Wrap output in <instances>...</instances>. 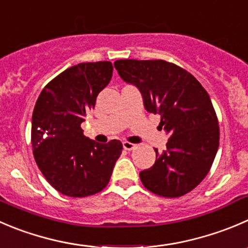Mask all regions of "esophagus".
Returning <instances> with one entry per match:
<instances>
[{
    "instance_id": "34e87169",
    "label": "esophagus",
    "mask_w": 248,
    "mask_h": 248,
    "mask_svg": "<svg viewBox=\"0 0 248 248\" xmlns=\"http://www.w3.org/2000/svg\"><path fill=\"white\" fill-rule=\"evenodd\" d=\"M122 145H124V148L126 149V150H133V149L137 146L136 144L129 143V141H124V143H122Z\"/></svg>"
}]
</instances>
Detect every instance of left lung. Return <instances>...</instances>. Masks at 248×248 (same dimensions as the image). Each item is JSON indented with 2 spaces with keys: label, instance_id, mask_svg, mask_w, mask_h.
I'll return each instance as SVG.
<instances>
[{
  "label": "left lung",
  "instance_id": "8db88e82",
  "mask_svg": "<svg viewBox=\"0 0 248 248\" xmlns=\"http://www.w3.org/2000/svg\"><path fill=\"white\" fill-rule=\"evenodd\" d=\"M120 78L136 86L148 112L160 114L168 134L167 150L139 173L148 190L179 198L207 175L219 145V127L210 95L191 74L165 60L121 59L114 63Z\"/></svg>",
  "mask_w": 248,
  "mask_h": 248
}]
</instances>
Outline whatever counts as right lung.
<instances>
[{"label": "right lung", "instance_id": "1", "mask_svg": "<svg viewBox=\"0 0 248 248\" xmlns=\"http://www.w3.org/2000/svg\"><path fill=\"white\" fill-rule=\"evenodd\" d=\"M112 70L110 62L78 64L38 95L31 122L33 156L47 182L63 195L86 198L102 191L121 155L120 140L99 144L81 128Z\"/></svg>", "mask_w": 248, "mask_h": 248}]
</instances>
